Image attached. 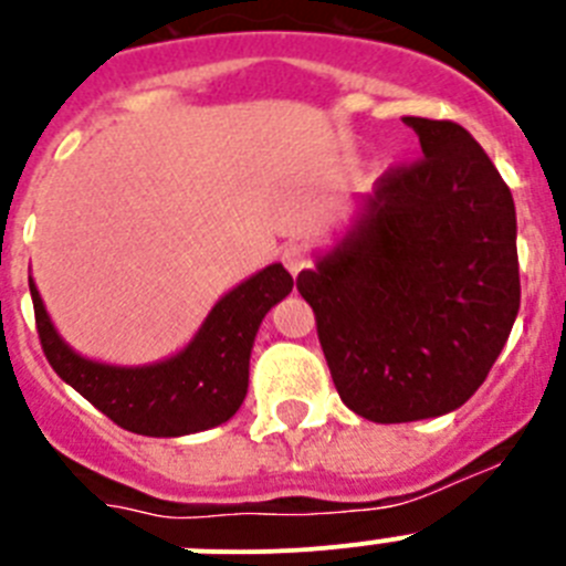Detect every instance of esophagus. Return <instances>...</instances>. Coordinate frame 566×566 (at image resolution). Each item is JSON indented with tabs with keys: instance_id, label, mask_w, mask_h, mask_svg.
I'll list each match as a JSON object with an SVG mask.
<instances>
[{
	"instance_id": "1",
	"label": "esophagus",
	"mask_w": 566,
	"mask_h": 566,
	"mask_svg": "<svg viewBox=\"0 0 566 566\" xmlns=\"http://www.w3.org/2000/svg\"><path fill=\"white\" fill-rule=\"evenodd\" d=\"M280 260H283V266H286L292 274H300L303 269L308 266V263H312V260H308V249L297 247V243L283 249V252H280Z\"/></svg>"
}]
</instances>
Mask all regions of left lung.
Instances as JSON below:
<instances>
[{
  "label": "left lung",
  "instance_id": "8db88e82",
  "mask_svg": "<svg viewBox=\"0 0 566 566\" xmlns=\"http://www.w3.org/2000/svg\"><path fill=\"white\" fill-rule=\"evenodd\" d=\"M402 122L424 158L382 175L297 277L339 399L379 424L462 408L522 303L516 203L499 169L459 124Z\"/></svg>",
  "mask_w": 566,
  "mask_h": 566
}]
</instances>
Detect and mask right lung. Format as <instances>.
<instances>
[{
    "mask_svg": "<svg viewBox=\"0 0 566 566\" xmlns=\"http://www.w3.org/2000/svg\"><path fill=\"white\" fill-rule=\"evenodd\" d=\"M294 280L280 263L223 294L181 352L147 365H113L82 357L50 319L36 283L30 297L42 348L53 371L104 417L142 437H189L238 413L249 388V357L258 328Z\"/></svg>",
    "mask_w": 566,
    "mask_h": 566,
    "instance_id": "1",
    "label": "right lung"
}]
</instances>
